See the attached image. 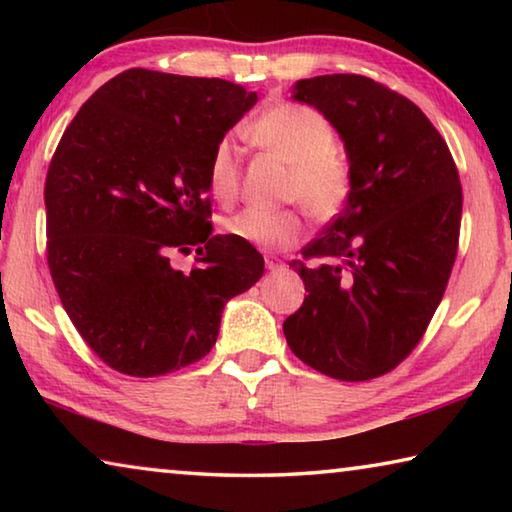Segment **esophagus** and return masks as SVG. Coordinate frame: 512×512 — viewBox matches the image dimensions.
I'll use <instances>...</instances> for the list:
<instances>
[{
	"label": "esophagus",
	"instance_id": "1",
	"mask_svg": "<svg viewBox=\"0 0 512 512\" xmlns=\"http://www.w3.org/2000/svg\"><path fill=\"white\" fill-rule=\"evenodd\" d=\"M284 264L280 262V259H275V257H266V268L268 271H280Z\"/></svg>",
	"mask_w": 512,
	"mask_h": 512
}]
</instances>
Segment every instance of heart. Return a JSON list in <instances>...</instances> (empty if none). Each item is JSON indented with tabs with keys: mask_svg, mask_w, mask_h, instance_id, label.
<instances>
[{
	"mask_svg": "<svg viewBox=\"0 0 512 512\" xmlns=\"http://www.w3.org/2000/svg\"><path fill=\"white\" fill-rule=\"evenodd\" d=\"M259 149L289 164L284 198L298 201L316 221H327L343 210L352 189L350 162L334 149L336 131L325 115L302 103H275L248 128ZM207 189L228 205L239 194V155L230 137H221L207 158ZM225 235L239 244L282 250L305 235L296 210L246 207L223 221Z\"/></svg>",
	"mask_w": 512,
	"mask_h": 512,
	"instance_id": "obj_1",
	"label": "heart"
}]
</instances>
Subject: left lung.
<instances>
[{"label": "left lung", "instance_id": "8db88e82", "mask_svg": "<svg viewBox=\"0 0 512 512\" xmlns=\"http://www.w3.org/2000/svg\"><path fill=\"white\" fill-rule=\"evenodd\" d=\"M336 128L352 189L341 214L293 259L305 296L284 320L291 352L323 375L366 381L409 357L443 300L458 250L463 192L427 115L359 74L293 85Z\"/></svg>", "mask_w": 512, "mask_h": 512}]
</instances>
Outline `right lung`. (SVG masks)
Here are the masks:
<instances>
[{
	"label": "right lung",
	"mask_w": 512,
	"mask_h": 512,
	"mask_svg": "<svg viewBox=\"0 0 512 512\" xmlns=\"http://www.w3.org/2000/svg\"><path fill=\"white\" fill-rule=\"evenodd\" d=\"M257 103L223 79L133 67L92 94L51 158L47 264L83 341L112 370L160 377L203 359L225 302L264 275L255 246L212 235L207 158ZM197 248L189 274L168 264Z\"/></svg>",
	"instance_id": "1"
}]
</instances>
